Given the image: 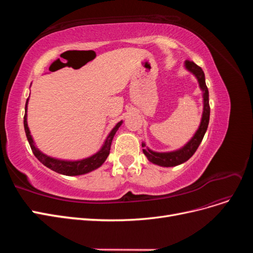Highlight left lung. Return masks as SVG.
I'll return each mask as SVG.
<instances>
[{"instance_id":"left-lung-1","label":"left lung","mask_w":253,"mask_h":253,"mask_svg":"<svg viewBox=\"0 0 253 253\" xmlns=\"http://www.w3.org/2000/svg\"><path fill=\"white\" fill-rule=\"evenodd\" d=\"M186 70L190 73H192L195 78L200 84V87L203 91V100H204V109L201 125L198 126L197 131L195 132L194 136L191 138L182 148L171 151V152H154L150 150L149 148L143 149V154L147 156V158L151 163L162 166V167H175L186 163L189 158L192 157V155L200 147V144L204 138L205 133L208 128L209 119H210V105H209V91L208 87L206 85L205 80V74L202 68L196 65L192 61H186L185 62ZM142 147H145V143H142Z\"/></svg>"}]
</instances>
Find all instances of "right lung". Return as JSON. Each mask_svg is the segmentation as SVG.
<instances>
[{"label": "right lung", "mask_w": 253, "mask_h": 253, "mask_svg": "<svg viewBox=\"0 0 253 253\" xmlns=\"http://www.w3.org/2000/svg\"><path fill=\"white\" fill-rule=\"evenodd\" d=\"M27 104H28V99L26 100V104H25L24 128H25L27 140L29 142L30 148H32L34 155L45 167H47L48 169L55 171L59 174L66 175V176H77V175L86 174L88 172H91V171L98 169L99 167H101L110 154L111 144H112V140L114 138V136L118 131L119 126L122 125V122H124L121 120L113 127V129L110 132L108 137H106V139H105L104 143L102 144L101 149L99 150L97 153H95L94 155H91L87 158L80 159V160L58 159V158L47 156L46 154H44V153H42L39 149L36 147L35 141L33 139V136L30 135V131H29V127L27 125Z\"/></svg>", "instance_id": "add662e5"}]
</instances>
